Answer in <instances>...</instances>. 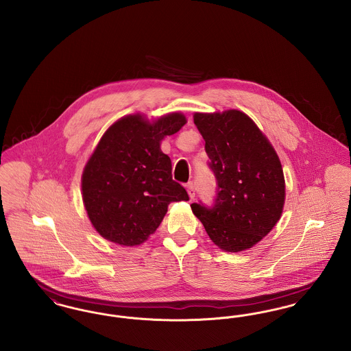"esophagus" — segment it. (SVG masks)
<instances>
[{"label": "esophagus", "instance_id": "34e87169", "mask_svg": "<svg viewBox=\"0 0 351 351\" xmlns=\"http://www.w3.org/2000/svg\"><path fill=\"white\" fill-rule=\"evenodd\" d=\"M186 191H188V195H189V197H191V200L192 199H195V186H193V183L192 182H189V183H186Z\"/></svg>", "mask_w": 351, "mask_h": 351}]
</instances>
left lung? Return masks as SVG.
<instances>
[{
    "mask_svg": "<svg viewBox=\"0 0 351 351\" xmlns=\"http://www.w3.org/2000/svg\"><path fill=\"white\" fill-rule=\"evenodd\" d=\"M205 139L217 188L210 205H191L219 249L238 252L266 237L283 212L280 160L267 138L239 110L193 116Z\"/></svg>",
    "mask_w": 351,
    "mask_h": 351,
    "instance_id": "obj_1",
    "label": "left lung"
}]
</instances>
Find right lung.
I'll use <instances>...</instances> for the list:
<instances>
[{
	"instance_id": "right-lung-1",
	"label": "right lung",
	"mask_w": 351,
	"mask_h": 351,
	"mask_svg": "<svg viewBox=\"0 0 351 351\" xmlns=\"http://www.w3.org/2000/svg\"><path fill=\"white\" fill-rule=\"evenodd\" d=\"M185 122L180 113L154 123L135 114L121 118L102 135L84 168L82 188L88 217L104 238L139 245L158 229L171 202L189 200L160 150V141Z\"/></svg>"
}]
</instances>
